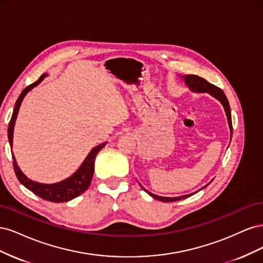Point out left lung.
<instances>
[{
  "mask_svg": "<svg viewBox=\"0 0 263 263\" xmlns=\"http://www.w3.org/2000/svg\"><path fill=\"white\" fill-rule=\"evenodd\" d=\"M181 78L183 79V81H184L185 85L189 87V89L195 92V93H209L210 95H212L213 98H215L216 100H218L222 107L225 109V113L227 116V121H228V126H229V129H230V140H232V136H233V125H232V113H230V107H229V103L228 100L226 98V95L224 94L219 87L215 86L213 84H211L210 82H208L203 78L197 77L195 74H186V76H181ZM211 183V182H210ZM209 183V184H210ZM209 184H206L205 186H208ZM141 189L147 192L151 197L156 198L158 201H161V202H176V201H180L183 200V198H186L189 196H192L194 193H191V194H186V195H181V196H177V197H165V196H159L156 195L154 193L149 192L148 190H146L144 186L140 184ZM204 186V187H205ZM202 190V189H201Z\"/></svg>",
  "mask_w": 263,
  "mask_h": 263,
  "instance_id": "left-lung-1",
  "label": "left lung"
}]
</instances>
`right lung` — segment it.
<instances>
[{
  "label": "right lung",
  "mask_w": 263,
  "mask_h": 263,
  "mask_svg": "<svg viewBox=\"0 0 263 263\" xmlns=\"http://www.w3.org/2000/svg\"><path fill=\"white\" fill-rule=\"evenodd\" d=\"M48 76L44 73L41 78L38 79V81H36L35 83L28 85L27 87L23 90V92L21 93V95L18 97L16 103H15L14 106V110H13V115L9 124V129H7V136H9V141H10V146L11 148L13 147V133H14V126H15V122H16L17 118V114L18 110L21 107L22 102L24 100V98L26 97V94L33 90L35 86H37L39 83H41L44 79ZM107 142H102L99 146L94 147L89 155L86 156V158L84 159V161L82 162V164L79 166V169L70 176L69 178L62 180L60 182L57 183H52V184H46V183H39V182H35L33 180H30L29 178H27L25 174L22 172V170L20 169V166L17 165L16 159H15L14 155L13 156V165H14V170H15V174L18 179V181L22 183V184L25 186L26 189H28L29 191H31L34 194H36L37 196L44 198L46 201H50L53 203H63V202H68L73 200L77 196L81 195L83 192L87 190V187L90 186L91 181L93 178V173H94V161H95V157H97L99 151L104 147ZM12 150V149H11Z\"/></svg>",
  "instance_id": "obj_1"
}]
</instances>
